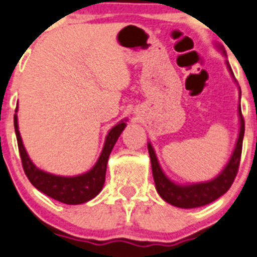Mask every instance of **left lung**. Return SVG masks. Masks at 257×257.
Segmentation results:
<instances>
[{
    "mask_svg": "<svg viewBox=\"0 0 257 257\" xmlns=\"http://www.w3.org/2000/svg\"><path fill=\"white\" fill-rule=\"evenodd\" d=\"M215 47L224 54V49L220 45L215 44ZM226 66L228 68V72L231 76H234L232 73L231 66L228 62L226 61ZM236 81V80H234ZM239 99H241V90H239ZM238 119H239V129H238V137H237L236 145H234V150L232 152L231 157H229L228 162L222 171L212 180L208 181H201V183H191V184H177L172 181L171 179L167 177L164 170L160 166V162L157 160L155 150H153L151 142L147 143L148 152H150L151 165H152V174L153 180H155L156 190L160 194L165 201H167L169 204L174 205L177 208H184V209H190V208H198L207 205L212 201L217 200L218 198L226 194L228 189L231 188L232 183H233L234 177H236L237 171H238L239 166V158H241L242 152V142H243V134H244V121L242 117L241 112V105H238Z\"/></svg>",
    "mask_w": 257,
    "mask_h": 257,
    "instance_id": "obj_1",
    "label": "left lung"
}]
</instances>
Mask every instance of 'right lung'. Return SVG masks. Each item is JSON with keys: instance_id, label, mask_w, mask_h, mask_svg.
<instances>
[{"instance_id": "right-lung-1", "label": "right lung", "mask_w": 257, "mask_h": 257, "mask_svg": "<svg viewBox=\"0 0 257 257\" xmlns=\"http://www.w3.org/2000/svg\"><path fill=\"white\" fill-rule=\"evenodd\" d=\"M16 111H18V107H16ZM125 121L126 119H124L110 129L105 138L104 147L100 153L99 160L96 161L92 169L76 176H61V175H53L50 172L43 171L39 167H37V165L33 164L24 147L20 132H19L18 114H15L14 125H15V133L18 138L19 152H20L24 171L29 181L43 194L64 204L77 205L93 199L102 190L105 175H106L107 160L117 138L120 137L121 132L126 126Z\"/></svg>"}]
</instances>
